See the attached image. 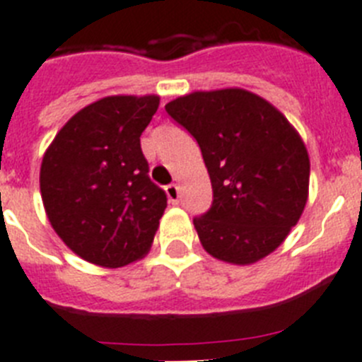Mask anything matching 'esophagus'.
I'll return each mask as SVG.
<instances>
[{
  "mask_svg": "<svg viewBox=\"0 0 362 362\" xmlns=\"http://www.w3.org/2000/svg\"><path fill=\"white\" fill-rule=\"evenodd\" d=\"M166 190V196H168V199L172 201V203H179V197H181V190H179V185H168V187L165 188Z\"/></svg>",
  "mask_w": 362,
  "mask_h": 362,
  "instance_id": "34e87169",
  "label": "esophagus"
}]
</instances>
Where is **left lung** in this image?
<instances>
[{
	"label": "left lung",
	"mask_w": 362,
	"mask_h": 362,
	"mask_svg": "<svg viewBox=\"0 0 362 362\" xmlns=\"http://www.w3.org/2000/svg\"><path fill=\"white\" fill-rule=\"evenodd\" d=\"M165 110L194 136L210 175L212 206L194 217L204 250L232 264L272 254L308 199L310 159L297 130L243 88L192 92Z\"/></svg>",
	"instance_id": "left-lung-1"
}]
</instances>
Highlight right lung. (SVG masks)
<instances>
[{"label":"right lung","mask_w":362,"mask_h":362,"mask_svg":"<svg viewBox=\"0 0 362 362\" xmlns=\"http://www.w3.org/2000/svg\"><path fill=\"white\" fill-rule=\"evenodd\" d=\"M158 107L159 95L99 99L70 117L45 152V212L88 263L119 268L152 246L166 194L150 181L139 137Z\"/></svg>","instance_id":"add662e5"}]
</instances>
